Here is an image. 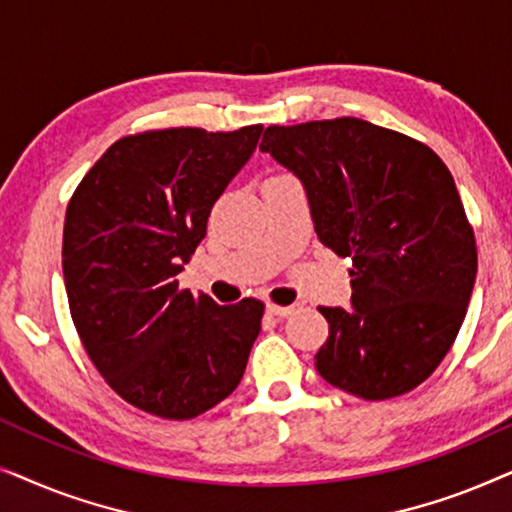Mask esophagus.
I'll list each match as a JSON object with an SVG mask.
<instances>
[{
	"instance_id": "34e87169",
	"label": "esophagus",
	"mask_w": 512,
	"mask_h": 512,
	"mask_svg": "<svg viewBox=\"0 0 512 512\" xmlns=\"http://www.w3.org/2000/svg\"><path fill=\"white\" fill-rule=\"evenodd\" d=\"M296 310H300V303H293V305H268V312L272 314V317H289V314H293Z\"/></svg>"
}]
</instances>
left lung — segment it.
Returning <instances> with one entry per match:
<instances>
[{
	"mask_svg": "<svg viewBox=\"0 0 512 512\" xmlns=\"http://www.w3.org/2000/svg\"><path fill=\"white\" fill-rule=\"evenodd\" d=\"M261 151L300 179L319 242L354 263L352 307H319V375L363 401L419 387L450 352L478 272L450 170L361 118L270 125Z\"/></svg>",
	"mask_w": 512,
	"mask_h": 512,
	"instance_id": "obj_1",
	"label": "left lung"
}]
</instances>
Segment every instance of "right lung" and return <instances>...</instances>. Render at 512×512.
Segmentation results:
<instances>
[{"mask_svg": "<svg viewBox=\"0 0 512 512\" xmlns=\"http://www.w3.org/2000/svg\"><path fill=\"white\" fill-rule=\"evenodd\" d=\"M261 132L123 137L69 200L62 272L74 326L109 387L149 415L193 419L228 398L261 333V300L216 305L177 279Z\"/></svg>", "mask_w": 512, "mask_h": 512, "instance_id": "add662e5", "label": "right lung"}]
</instances>
